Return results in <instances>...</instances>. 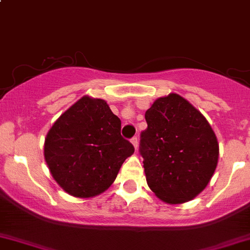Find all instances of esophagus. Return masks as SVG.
<instances>
[{
  "instance_id": "1",
  "label": "esophagus",
  "mask_w": 250,
  "mask_h": 250,
  "mask_svg": "<svg viewBox=\"0 0 250 250\" xmlns=\"http://www.w3.org/2000/svg\"><path fill=\"white\" fill-rule=\"evenodd\" d=\"M130 142H132V144L134 145L135 150H137L138 149V144H139V139H138L137 137H133L132 139H130Z\"/></svg>"
}]
</instances>
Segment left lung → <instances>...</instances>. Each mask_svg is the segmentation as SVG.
<instances>
[{"instance_id":"1","label":"left lung","mask_w":250,"mask_h":250,"mask_svg":"<svg viewBox=\"0 0 250 250\" xmlns=\"http://www.w3.org/2000/svg\"><path fill=\"white\" fill-rule=\"evenodd\" d=\"M139 152L147 186L168 204L197 197L211 179L219 143L207 118L177 94L160 98L145 112Z\"/></svg>"}]
</instances>
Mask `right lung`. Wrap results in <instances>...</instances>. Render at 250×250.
I'll list each match as a JSON object with an SVG mask.
<instances>
[{
	"instance_id": "add662e5",
	"label": "right lung",
	"mask_w": 250,
	"mask_h": 250,
	"mask_svg": "<svg viewBox=\"0 0 250 250\" xmlns=\"http://www.w3.org/2000/svg\"><path fill=\"white\" fill-rule=\"evenodd\" d=\"M134 152L121 135V120L106 101L84 96L53 123L45 139L46 164L68 194L90 198L105 192Z\"/></svg>"
}]
</instances>
